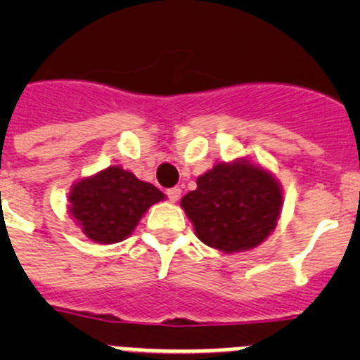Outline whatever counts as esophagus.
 <instances>
[{
    "label": "esophagus",
    "instance_id": "1",
    "mask_svg": "<svg viewBox=\"0 0 360 360\" xmlns=\"http://www.w3.org/2000/svg\"><path fill=\"white\" fill-rule=\"evenodd\" d=\"M165 195H167V198L174 203L180 200V196H182V189H180V187H171V189H167V193H165Z\"/></svg>",
    "mask_w": 360,
    "mask_h": 360
}]
</instances>
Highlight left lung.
<instances>
[{
	"mask_svg": "<svg viewBox=\"0 0 360 360\" xmlns=\"http://www.w3.org/2000/svg\"><path fill=\"white\" fill-rule=\"evenodd\" d=\"M196 236L225 254L257 247L278 225L283 189L276 176L247 158L218 162L196 178L180 202Z\"/></svg>",
	"mask_w": 360,
	"mask_h": 360,
	"instance_id": "8db88e82",
	"label": "left lung"
}]
</instances>
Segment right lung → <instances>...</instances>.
I'll return each mask as SVG.
<instances>
[{"label":"right lung","mask_w":360,"mask_h":360,"mask_svg":"<svg viewBox=\"0 0 360 360\" xmlns=\"http://www.w3.org/2000/svg\"><path fill=\"white\" fill-rule=\"evenodd\" d=\"M165 195L120 165L81 178L70 189L68 212L86 238L101 245L119 243L135 231L142 216Z\"/></svg>","instance_id":"add662e5"}]
</instances>
